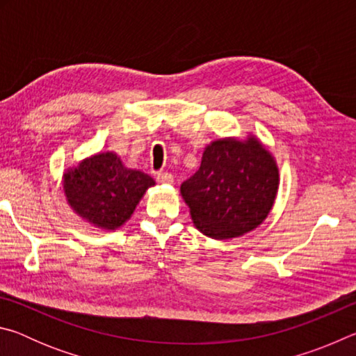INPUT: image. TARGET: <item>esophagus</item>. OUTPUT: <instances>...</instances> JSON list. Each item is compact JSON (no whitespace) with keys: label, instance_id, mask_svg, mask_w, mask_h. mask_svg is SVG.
I'll use <instances>...</instances> for the list:
<instances>
[{"label":"esophagus","instance_id":"34e87169","mask_svg":"<svg viewBox=\"0 0 356 356\" xmlns=\"http://www.w3.org/2000/svg\"><path fill=\"white\" fill-rule=\"evenodd\" d=\"M156 180H159L160 184H174V177L170 172H159L156 174Z\"/></svg>","mask_w":356,"mask_h":356}]
</instances>
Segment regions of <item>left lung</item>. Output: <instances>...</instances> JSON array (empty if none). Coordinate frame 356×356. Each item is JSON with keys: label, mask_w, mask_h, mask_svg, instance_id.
Returning a JSON list of instances; mask_svg holds the SVG:
<instances>
[{"label": "left lung", "mask_w": 356, "mask_h": 356, "mask_svg": "<svg viewBox=\"0 0 356 356\" xmlns=\"http://www.w3.org/2000/svg\"><path fill=\"white\" fill-rule=\"evenodd\" d=\"M280 170L272 152L248 135L220 138L204 149L201 166L180 185L193 225L215 240L240 237L267 218L278 195Z\"/></svg>", "instance_id": "left-lung-1"}]
</instances>
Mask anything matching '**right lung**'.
Wrapping results in <instances>:
<instances>
[{"mask_svg":"<svg viewBox=\"0 0 356 356\" xmlns=\"http://www.w3.org/2000/svg\"><path fill=\"white\" fill-rule=\"evenodd\" d=\"M155 180L127 168L116 152H99L67 168L63 191L74 212L100 231H116L134 215Z\"/></svg>","mask_w":356,"mask_h":356,"instance_id":"right-lung-1","label":"right lung"}]
</instances>
